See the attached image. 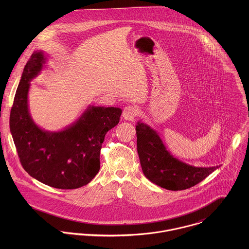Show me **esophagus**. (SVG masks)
Here are the masks:
<instances>
[{"instance_id":"obj_1","label":"esophagus","mask_w":249,"mask_h":249,"mask_svg":"<svg viewBox=\"0 0 249 249\" xmlns=\"http://www.w3.org/2000/svg\"><path fill=\"white\" fill-rule=\"evenodd\" d=\"M139 115V109L133 106H127L124 108L123 117L127 121H134V119Z\"/></svg>"}]
</instances>
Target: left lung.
<instances>
[{
	"instance_id": "8db88e82",
	"label": "left lung",
	"mask_w": 249,
	"mask_h": 249,
	"mask_svg": "<svg viewBox=\"0 0 249 249\" xmlns=\"http://www.w3.org/2000/svg\"><path fill=\"white\" fill-rule=\"evenodd\" d=\"M136 134L142 173L161 188L171 191L189 189L220 167L202 168L181 162L166 149L158 133L141 122L136 125Z\"/></svg>"
}]
</instances>
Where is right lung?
Listing matches in <instances>:
<instances>
[{
	"instance_id": "1",
	"label": "right lung",
	"mask_w": 249,
	"mask_h": 249,
	"mask_svg": "<svg viewBox=\"0 0 249 249\" xmlns=\"http://www.w3.org/2000/svg\"><path fill=\"white\" fill-rule=\"evenodd\" d=\"M43 52L27 62L10 111L9 127L24 170L36 180L62 190L88 184L100 171V153L107 131L119 124L122 109L89 107L81 117L61 131L38 127L28 105L30 81L43 68Z\"/></svg>"
}]
</instances>
